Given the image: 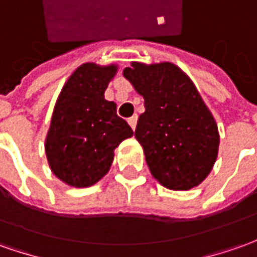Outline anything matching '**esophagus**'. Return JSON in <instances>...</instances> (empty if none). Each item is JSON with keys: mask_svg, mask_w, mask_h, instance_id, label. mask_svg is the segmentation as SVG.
Here are the masks:
<instances>
[{"mask_svg": "<svg viewBox=\"0 0 257 257\" xmlns=\"http://www.w3.org/2000/svg\"><path fill=\"white\" fill-rule=\"evenodd\" d=\"M128 123H129V126H131V128L135 131L136 123H138V115H134V116H131V118L128 119Z\"/></svg>", "mask_w": 257, "mask_h": 257, "instance_id": "esophagus-1", "label": "esophagus"}]
</instances>
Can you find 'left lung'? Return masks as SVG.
<instances>
[{
	"mask_svg": "<svg viewBox=\"0 0 257 257\" xmlns=\"http://www.w3.org/2000/svg\"><path fill=\"white\" fill-rule=\"evenodd\" d=\"M122 73L145 99L135 138L152 176L176 191L200 186L215 165L219 132L191 78L170 62H132Z\"/></svg>",
	"mask_w": 257,
	"mask_h": 257,
	"instance_id": "obj_1",
	"label": "left lung"
}]
</instances>
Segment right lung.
I'll use <instances>...</instances> for the list:
<instances>
[{"instance_id":"obj_1","label":"right lung","mask_w":257,"mask_h":257,"mask_svg":"<svg viewBox=\"0 0 257 257\" xmlns=\"http://www.w3.org/2000/svg\"><path fill=\"white\" fill-rule=\"evenodd\" d=\"M118 64L87 62L63 85L55 104L45 152L49 167L71 187H90L109 172L114 151L134 135L116 115V104L104 97Z\"/></svg>"}]
</instances>
